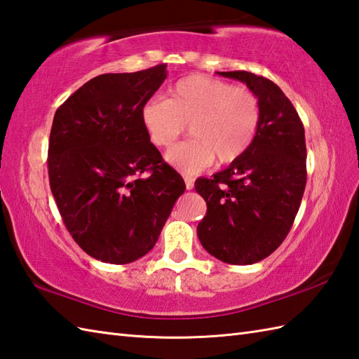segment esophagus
<instances>
[{
	"label": "esophagus",
	"instance_id": "1",
	"mask_svg": "<svg viewBox=\"0 0 359 359\" xmlns=\"http://www.w3.org/2000/svg\"><path fill=\"white\" fill-rule=\"evenodd\" d=\"M184 180H185V185H187V189H193L194 188V179H191V177H184Z\"/></svg>",
	"mask_w": 359,
	"mask_h": 359
}]
</instances>
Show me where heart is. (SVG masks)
<instances>
[{
  "instance_id": "b5f03b06",
  "label": "heart",
  "mask_w": 359,
  "mask_h": 359,
  "mask_svg": "<svg viewBox=\"0 0 359 359\" xmlns=\"http://www.w3.org/2000/svg\"><path fill=\"white\" fill-rule=\"evenodd\" d=\"M259 120L253 93L203 75L180 80L168 100H149L142 108L143 126L156 147L170 148L189 126L193 140L165 154L168 165L188 175L199 174L216 157L219 163L238 160L253 143Z\"/></svg>"
}]
</instances>
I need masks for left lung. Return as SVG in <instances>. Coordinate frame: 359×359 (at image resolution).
Segmentation results:
<instances>
[{"mask_svg":"<svg viewBox=\"0 0 359 359\" xmlns=\"http://www.w3.org/2000/svg\"><path fill=\"white\" fill-rule=\"evenodd\" d=\"M245 83L261 120L253 143L211 179L196 180L207 202L197 225L202 247L226 264L250 265L276 250L292 228L306 189V134L294 106L278 85L245 71L217 72Z\"/></svg>","mask_w":359,"mask_h":359,"instance_id":"left-lung-1","label":"left lung"}]
</instances>
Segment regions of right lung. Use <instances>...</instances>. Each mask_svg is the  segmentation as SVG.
Returning <instances> with one entry per match:
<instances>
[{"instance_id":"add662e5","label":"right lung","mask_w":359,"mask_h":359,"mask_svg":"<svg viewBox=\"0 0 359 359\" xmlns=\"http://www.w3.org/2000/svg\"><path fill=\"white\" fill-rule=\"evenodd\" d=\"M166 72L158 65L98 75L53 117L50 191L74 241L102 262L129 264L147 255L185 193L182 175L163 162L142 121Z\"/></svg>"}]
</instances>
